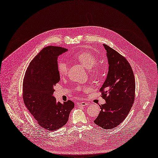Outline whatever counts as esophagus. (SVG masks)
Wrapping results in <instances>:
<instances>
[{
    "mask_svg": "<svg viewBox=\"0 0 158 158\" xmlns=\"http://www.w3.org/2000/svg\"><path fill=\"white\" fill-rule=\"evenodd\" d=\"M88 104H89L87 102H79V103L77 104V105L79 106H85Z\"/></svg>",
    "mask_w": 158,
    "mask_h": 158,
    "instance_id": "esophagus-1",
    "label": "esophagus"
}]
</instances>
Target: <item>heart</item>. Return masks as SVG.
Listing matches in <instances>:
<instances>
[{
	"label": "heart",
	"mask_w": 158,
	"mask_h": 158,
	"mask_svg": "<svg viewBox=\"0 0 158 158\" xmlns=\"http://www.w3.org/2000/svg\"><path fill=\"white\" fill-rule=\"evenodd\" d=\"M74 59L79 62L82 66L88 69L92 68V73H98L99 68L95 65L98 64V60L97 57L92 53L87 51H81L75 53L73 56ZM57 70L60 76L64 77L67 75L68 66L64 62L59 63L57 66Z\"/></svg>",
	"instance_id": "b5f03b06"
}]
</instances>
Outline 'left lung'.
I'll return each mask as SVG.
<instances>
[{
    "instance_id": "8db88e82",
    "label": "left lung",
    "mask_w": 158,
    "mask_h": 158,
    "mask_svg": "<svg viewBox=\"0 0 158 158\" xmlns=\"http://www.w3.org/2000/svg\"><path fill=\"white\" fill-rule=\"evenodd\" d=\"M109 70L100 91L106 103L94 123L104 129H112L128 114L135 99V81L127 59L106 44Z\"/></svg>"
}]
</instances>
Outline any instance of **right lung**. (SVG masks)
I'll return each mask as SVG.
<instances>
[{"mask_svg":"<svg viewBox=\"0 0 158 158\" xmlns=\"http://www.w3.org/2000/svg\"><path fill=\"white\" fill-rule=\"evenodd\" d=\"M67 51L60 47H45L30 62L23 79L24 103L37 123L48 131L65 125L75 107L71 101L60 103L53 96L54 87L60 81L57 59Z\"/></svg>","mask_w":158,"mask_h":158,"instance_id":"right-lung-1","label":"right lung"}]
</instances>
